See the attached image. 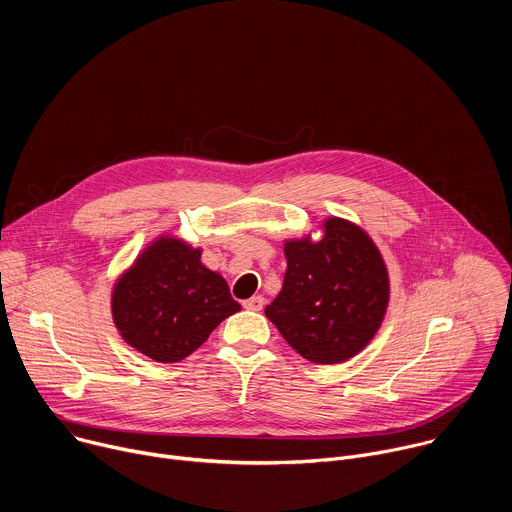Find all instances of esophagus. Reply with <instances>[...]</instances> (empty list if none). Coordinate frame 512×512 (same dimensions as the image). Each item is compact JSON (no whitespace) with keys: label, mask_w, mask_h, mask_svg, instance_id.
Returning a JSON list of instances; mask_svg holds the SVG:
<instances>
[{"label":"esophagus","mask_w":512,"mask_h":512,"mask_svg":"<svg viewBox=\"0 0 512 512\" xmlns=\"http://www.w3.org/2000/svg\"><path fill=\"white\" fill-rule=\"evenodd\" d=\"M263 304H265V300H263L261 296H253V298H249V300L243 302V308H247V310H251V312H261V310H263Z\"/></svg>","instance_id":"1"}]
</instances>
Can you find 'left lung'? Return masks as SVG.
Returning <instances> with one entry per match:
<instances>
[{"instance_id":"left-lung-1","label":"left lung","mask_w":512,"mask_h":512,"mask_svg":"<svg viewBox=\"0 0 512 512\" xmlns=\"http://www.w3.org/2000/svg\"><path fill=\"white\" fill-rule=\"evenodd\" d=\"M322 237L287 239V269L265 308L287 344L310 362L338 364L379 332L391 298L385 259L358 225L330 216Z\"/></svg>"}]
</instances>
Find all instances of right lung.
I'll return each instance as SVG.
<instances>
[{
	"label": "right lung",
	"instance_id": "1",
	"mask_svg": "<svg viewBox=\"0 0 512 512\" xmlns=\"http://www.w3.org/2000/svg\"><path fill=\"white\" fill-rule=\"evenodd\" d=\"M200 255L202 249L160 235L117 277L111 316L131 348L156 362H178L241 310L225 277Z\"/></svg>",
	"mask_w": 512,
	"mask_h": 512
}]
</instances>
